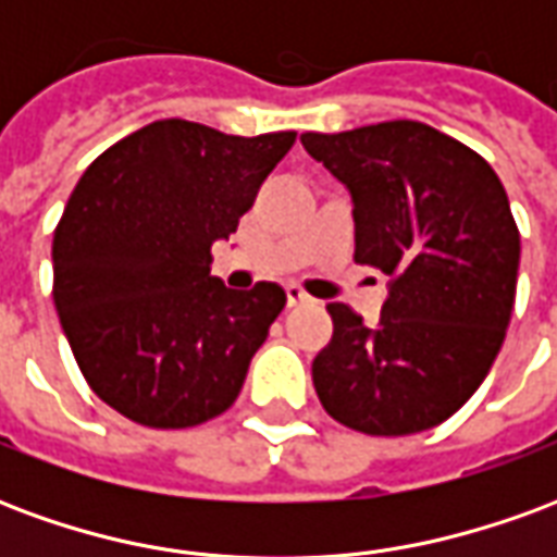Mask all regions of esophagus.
<instances>
[{"label":"esophagus","instance_id":"obj_1","mask_svg":"<svg viewBox=\"0 0 557 557\" xmlns=\"http://www.w3.org/2000/svg\"><path fill=\"white\" fill-rule=\"evenodd\" d=\"M307 301H310L307 292L298 289V286H286V307H301V304Z\"/></svg>","mask_w":557,"mask_h":557}]
</instances>
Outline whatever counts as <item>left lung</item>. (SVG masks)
<instances>
[{"mask_svg": "<svg viewBox=\"0 0 557 557\" xmlns=\"http://www.w3.org/2000/svg\"><path fill=\"white\" fill-rule=\"evenodd\" d=\"M301 143L349 187L355 262L391 277L373 327L327 304L319 403L367 435L432 430L478 391L510 325L519 230L502 178L478 151L409 119Z\"/></svg>", "mask_w": 557, "mask_h": 557, "instance_id": "8db88e82", "label": "left lung"}]
</instances>
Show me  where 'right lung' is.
Instances as JSON below:
<instances>
[{"label": "right lung", "mask_w": 557, "mask_h": 557, "mask_svg": "<svg viewBox=\"0 0 557 557\" xmlns=\"http://www.w3.org/2000/svg\"><path fill=\"white\" fill-rule=\"evenodd\" d=\"M295 131L230 137L163 119L83 172L53 235V301L98 397L151 430H187L238 399L286 292L226 289L230 238Z\"/></svg>", "instance_id": "right-lung-1"}]
</instances>
